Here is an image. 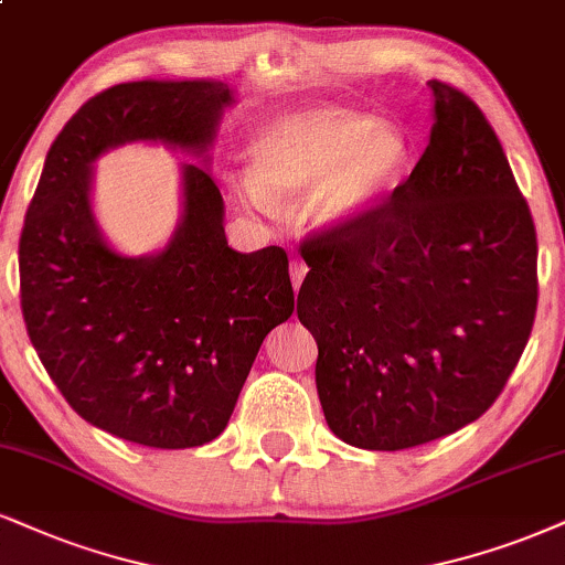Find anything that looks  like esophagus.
Here are the masks:
<instances>
[{"instance_id": "34e87169", "label": "esophagus", "mask_w": 565, "mask_h": 565, "mask_svg": "<svg viewBox=\"0 0 565 565\" xmlns=\"http://www.w3.org/2000/svg\"><path fill=\"white\" fill-rule=\"evenodd\" d=\"M303 277H306V264L298 262V259L290 262V280H294V288H296V290L301 288Z\"/></svg>"}]
</instances>
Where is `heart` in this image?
Returning <instances> with one entry per match:
<instances>
[{
  "label": "heart",
  "mask_w": 565,
  "mask_h": 565,
  "mask_svg": "<svg viewBox=\"0 0 565 565\" xmlns=\"http://www.w3.org/2000/svg\"><path fill=\"white\" fill-rule=\"evenodd\" d=\"M408 138L398 125L340 107L282 113L256 128L246 157L256 185H243L248 204L309 196V212L324 227L366 217L401 183Z\"/></svg>",
  "instance_id": "heart-1"
}]
</instances>
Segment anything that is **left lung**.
I'll return each instance as SVG.
<instances>
[{
	"instance_id": "1",
	"label": "left lung",
	"mask_w": 565,
	"mask_h": 565,
	"mask_svg": "<svg viewBox=\"0 0 565 565\" xmlns=\"http://www.w3.org/2000/svg\"><path fill=\"white\" fill-rule=\"evenodd\" d=\"M435 125L408 180L351 225L303 241L298 319L340 440L403 450L484 414L537 315V233L495 130L429 81Z\"/></svg>"
}]
</instances>
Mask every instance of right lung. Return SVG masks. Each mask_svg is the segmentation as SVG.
<instances>
[{"label":"right lung","mask_w":565,"mask_h":565,"mask_svg":"<svg viewBox=\"0 0 565 565\" xmlns=\"http://www.w3.org/2000/svg\"><path fill=\"white\" fill-rule=\"evenodd\" d=\"M233 102L220 81L96 94L54 138L20 233V306L49 377L88 424L146 448H196L227 427L264 338L294 315L288 254L230 248L220 188L188 162L170 243L117 254L90 212V164L130 141L206 162Z\"/></svg>","instance_id":"right-lung-1"}]
</instances>
